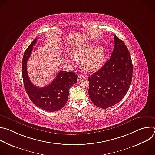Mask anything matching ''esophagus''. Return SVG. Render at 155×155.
Masks as SVG:
<instances>
[{
  "label": "esophagus",
  "mask_w": 155,
  "mask_h": 155,
  "mask_svg": "<svg viewBox=\"0 0 155 155\" xmlns=\"http://www.w3.org/2000/svg\"><path fill=\"white\" fill-rule=\"evenodd\" d=\"M84 78V76L83 75H81V74H80V75H78V79L80 80H81V79H83Z\"/></svg>",
  "instance_id": "esophagus-1"
}]
</instances>
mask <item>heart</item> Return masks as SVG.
Wrapping results in <instances>:
<instances>
[{
    "mask_svg": "<svg viewBox=\"0 0 155 155\" xmlns=\"http://www.w3.org/2000/svg\"><path fill=\"white\" fill-rule=\"evenodd\" d=\"M71 54L75 59L82 58L81 67L88 72L98 71L103 65L105 59V50L103 45H98L93 47V45L88 43L74 47Z\"/></svg>",
    "mask_w": 155,
    "mask_h": 155,
    "instance_id": "obj_1",
    "label": "heart"
}]
</instances>
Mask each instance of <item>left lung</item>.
<instances>
[{
	"instance_id": "obj_1",
	"label": "left lung",
	"mask_w": 155,
	"mask_h": 155,
	"mask_svg": "<svg viewBox=\"0 0 155 155\" xmlns=\"http://www.w3.org/2000/svg\"><path fill=\"white\" fill-rule=\"evenodd\" d=\"M111 58L98 71L88 77V94L101 108L118 104L126 94L131 83L133 67L125 43L115 35Z\"/></svg>"
}]
</instances>
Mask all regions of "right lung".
<instances>
[{"mask_svg":"<svg viewBox=\"0 0 155 155\" xmlns=\"http://www.w3.org/2000/svg\"><path fill=\"white\" fill-rule=\"evenodd\" d=\"M35 38L26 50L22 65V74L26 91L31 101L40 108L47 112H56L67 103L69 89L75 84L78 75L74 72L61 71L48 85L42 87L35 86L30 81L27 72V61L37 42Z\"/></svg>","mask_w":155,"mask_h":155,"instance_id":"add662e5","label":"right lung"}]
</instances>
